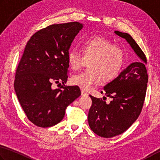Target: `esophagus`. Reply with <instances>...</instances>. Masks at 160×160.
Wrapping results in <instances>:
<instances>
[{
  "mask_svg": "<svg viewBox=\"0 0 160 160\" xmlns=\"http://www.w3.org/2000/svg\"><path fill=\"white\" fill-rule=\"evenodd\" d=\"M82 91V96H88V93H86V92L84 90H83V89H82V91Z\"/></svg>",
  "mask_w": 160,
  "mask_h": 160,
  "instance_id": "obj_1",
  "label": "esophagus"
}]
</instances>
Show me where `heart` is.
<instances>
[{
    "label": "heart",
    "instance_id": "heart-1",
    "mask_svg": "<svg viewBox=\"0 0 160 160\" xmlns=\"http://www.w3.org/2000/svg\"><path fill=\"white\" fill-rule=\"evenodd\" d=\"M83 54L78 49L72 48L67 53V61L73 70L82 67L86 60L89 69L73 75L72 84L83 90H88L100 84L102 79L110 81L119 74L124 64V53L121 48L102 36H91L82 42Z\"/></svg>",
    "mask_w": 160,
    "mask_h": 160
}]
</instances>
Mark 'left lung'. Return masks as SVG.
<instances>
[{
    "label": "left lung",
    "mask_w": 160,
    "mask_h": 160,
    "mask_svg": "<svg viewBox=\"0 0 160 160\" xmlns=\"http://www.w3.org/2000/svg\"><path fill=\"white\" fill-rule=\"evenodd\" d=\"M114 33L125 38L141 59L131 63L118 77L105 86V95L112 98L109 104L102 98L90 96L92 105L88 121L98 136L112 138L124 133L138 119L143 106L148 76L147 59L135 40L127 33Z\"/></svg>",
    "instance_id": "1"
}]
</instances>
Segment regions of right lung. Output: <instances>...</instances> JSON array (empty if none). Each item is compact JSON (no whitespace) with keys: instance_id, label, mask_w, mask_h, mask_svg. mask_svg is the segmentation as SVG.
<instances>
[{"instance_id":"right-lung-1","label":"right lung","mask_w":160,"mask_h":160,"mask_svg":"<svg viewBox=\"0 0 160 160\" xmlns=\"http://www.w3.org/2000/svg\"><path fill=\"white\" fill-rule=\"evenodd\" d=\"M83 25L77 22L52 24L27 42L15 73V91L27 118L47 128L63 119L67 106L81 96L77 86H67V53ZM53 82L63 83L52 89Z\"/></svg>"}]
</instances>
